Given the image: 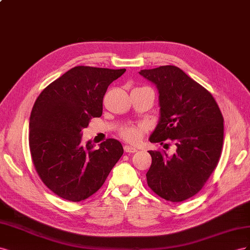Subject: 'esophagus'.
<instances>
[{
	"label": "esophagus",
	"instance_id": "esophagus-1",
	"mask_svg": "<svg viewBox=\"0 0 250 250\" xmlns=\"http://www.w3.org/2000/svg\"><path fill=\"white\" fill-rule=\"evenodd\" d=\"M124 148H125V152H126V153H136L137 152V148H135L131 146H125Z\"/></svg>",
	"mask_w": 250,
	"mask_h": 250
}]
</instances>
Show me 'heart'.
<instances>
[{"label": "heart", "instance_id": "1", "mask_svg": "<svg viewBox=\"0 0 250 250\" xmlns=\"http://www.w3.org/2000/svg\"><path fill=\"white\" fill-rule=\"evenodd\" d=\"M120 135L125 141L131 144H136L144 135V126L142 125H130L125 126L120 131Z\"/></svg>", "mask_w": 250, "mask_h": 250}]
</instances>
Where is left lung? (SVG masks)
Segmentation results:
<instances>
[{"label": "left lung", "mask_w": 250, "mask_h": 250, "mask_svg": "<svg viewBox=\"0 0 250 250\" xmlns=\"http://www.w3.org/2000/svg\"><path fill=\"white\" fill-rule=\"evenodd\" d=\"M159 94L160 116L148 140L175 141L176 152L148 151L147 185L159 197L181 202L195 196L216 168L222 151L223 116L209 92L176 66L140 70Z\"/></svg>", "instance_id": "left-lung-1"}]
</instances>
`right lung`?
<instances>
[{
	"label": "right lung",
	"mask_w": 250,
	"mask_h": 250,
	"mask_svg": "<svg viewBox=\"0 0 250 250\" xmlns=\"http://www.w3.org/2000/svg\"><path fill=\"white\" fill-rule=\"evenodd\" d=\"M125 69L77 66L50 83L34 103L29 119V147L35 169L55 195L72 202L103 187L124 154L116 139L95 147L82 144V130L103 114L109 84Z\"/></svg>",
	"instance_id": "1"
}]
</instances>
